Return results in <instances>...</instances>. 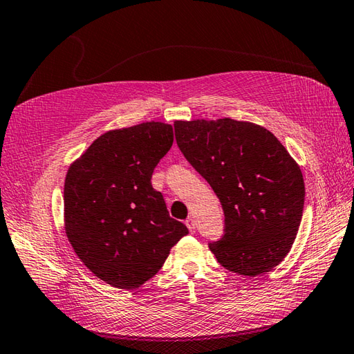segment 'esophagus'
<instances>
[{
    "label": "esophagus",
    "instance_id": "esophagus-1",
    "mask_svg": "<svg viewBox=\"0 0 354 354\" xmlns=\"http://www.w3.org/2000/svg\"><path fill=\"white\" fill-rule=\"evenodd\" d=\"M185 225H187V227H188V231H190L192 234L196 232V223H194V220H193L192 217H188V218L185 220Z\"/></svg>",
    "mask_w": 354,
    "mask_h": 354
}]
</instances>
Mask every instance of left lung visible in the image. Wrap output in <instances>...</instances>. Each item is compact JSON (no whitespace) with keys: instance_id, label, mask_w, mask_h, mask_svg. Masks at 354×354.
Listing matches in <instances>:
<instances>
[{"instance_id":"8db88e82","label":"left lung","mask_w":354,"mask_h":354,"mask_svg":"<svg viewBox=\"0 0 354 354\" xmlns=\"http://www.w3.org/2000/svg\"><path fill=\"white\" fill-rule=\"evenodd\" d=\"M175 136L223 208L225 234L209 243L217 261L249 277L274 268L301 221L305 180L299 164L274 134L252 122L176 120Z\"/></svg>"}]
</instances>
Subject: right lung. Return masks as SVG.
I'll list each match as a JSON object with an SVG mask.
<instances>
[{"label": "right lung", "mask_w": 354, "mask_h": 354, "mask_svg": "<svg viewBox=\"0 0 354 354\" xmlns=\"http://www.w3.org/2000/svg\"><path fill=\"white\" fill-rule=\"evenodd\" d=\"M174 143V128L145 122L97 137L64 179V231L101 281L134 290L158 273L188 234L151 183Z\"/></svg>", "instance_id": "add662e5"}]
</instances>
